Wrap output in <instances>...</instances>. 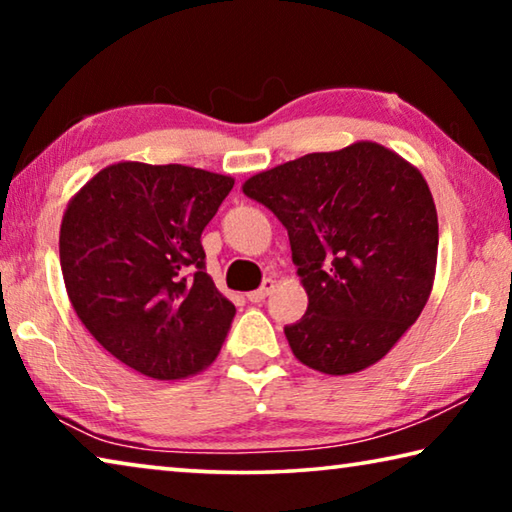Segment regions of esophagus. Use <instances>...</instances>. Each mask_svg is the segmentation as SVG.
Instances as JSON below:
<instances>
[{
	"label": "esophagus",
	"instance_id": "esophagus-1",
	"mask_svg": "<svg viewBox=\"0 0 512 512\" xmlns=\"http://www.w3.org/2000/svg\"><path fill=\"white\" fill-rule=\"evenodd\" d=\"M275 287H277L275 280H264L262 287H259L257 291H250V293H248V300H250V302H264V300L275 291Z\"/></svg>",
	"mask_w": 512,
	"mask_h": 512
}]
</instances>
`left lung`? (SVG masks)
I'll use <instances>...</instances> for the list:
<instances>
[{
  "mask_svg": "<svg viewBox=\"0 0 512 512\" xmlns=\"http://www.w3.org/2000/svg\"><path fill=\"white\" fill-rule=\"evenodd\" d=\"M244 194L289 232L309 305L284 327L291 352L325 375L386 357L431 296L438 214L420 169L370 140L255 173Z\"/></svg>",
  "mask_w": 512,
  "mask_h": 512,
  "instance_id": "1",
  "label": "left lung"
}]
</instances>
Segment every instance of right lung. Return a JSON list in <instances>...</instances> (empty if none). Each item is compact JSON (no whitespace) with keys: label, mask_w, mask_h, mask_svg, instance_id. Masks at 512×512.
<instances>
[{"label":"right lung","mask_w":512,"mask_h":512,"mask_svg":"<svg viewBox=\"0 0 512 512\" xmlns=\"http://www.w3.org/2000/svg\"><path fill=\"white\" fill-rule=\"evenodd\" d=\"M235 178L115 162L69 198L60 268L69 302L112 357L160 381L198 375L237 309L205 273L201 235Z\"/></svg>","instance_id":"right-lung-1"}]
</instances>
